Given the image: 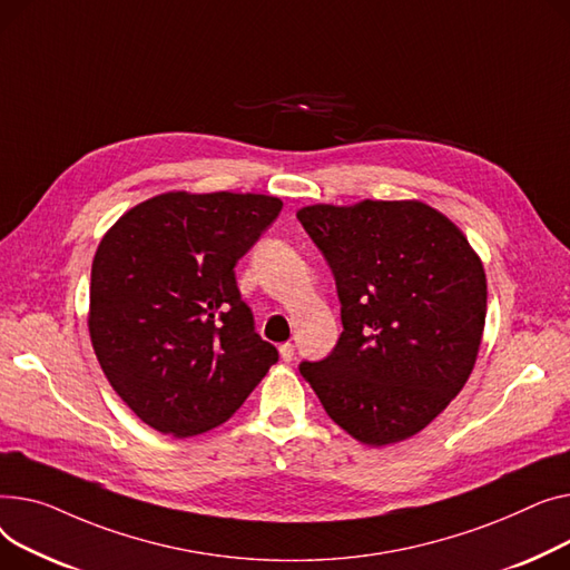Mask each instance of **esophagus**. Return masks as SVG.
Wrapping results in <instances>:
<instances>
[{
	"label": "esophagus",
	"instance_id": "34e87169",
	"mask_svg": "<svg viewBox=\"0 0 570 570\" xmlns=\"http://www.w3.org/2000/svg\"><path fill=\"white\" fill-rule=\"evenodd\" d=\"M278 352H281V358H283L285 363H289V361L294 358V354H296V352H294V345H292V343H285V345H281V347H278Z\"/></svg>",
	"mask_w": 570,
	"mask_h": 570
}]
</instances>
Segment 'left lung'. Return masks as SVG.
<instances>
[{
    "label": "left lung",
    "instance_id": "obj_1",
    "mask_svg": "<svg viewBox=\"0 0 570 570\" xmlns=\"http://www.w3.org/2000/svg\"><path fill=\"white\" fill-rule=\"evenodd\" d=\"M296 218L331 266L343 320L333 352L301 363V375L361 444L412 438L474 371L488 308L481 257L419 199L313 205Z\"/></svg>",
    "mask_w": 570,
    "mask_h": 570
}]
</instances>
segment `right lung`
Segmentation results:
<instances>
[{"mask_svg":"<svg viewBox=\"0 0 570 570\" xmlns=\"http://www.w3.org/2000/svg\"><path fill=\"white\" fill-rule=\"evenodd\" d=\"M283 209L274 195L163 193L128 209L91 264L89 336L117 395L173 438L237 412L278 361L234 266Z\"/></svg>","mask_w":570,"mask_h":570,"instance_id":"right-lung-1","label":"right lung"}]
</instances>
